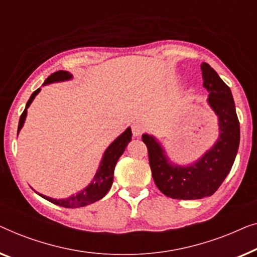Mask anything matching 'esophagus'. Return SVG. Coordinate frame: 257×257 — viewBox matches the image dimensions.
Returning a JSON list of instances; mask_svg holds the SVG:
<instances>
[{"label":"esophagus","mask_w":257,"mask_h":257,"mask_svg":"<svg viewBox=\"0 0 257 257\" xmlns=\"http://www.w3.org/2000/svg\"><path fill=\"white\" fill-rule=\"evenodd\" d=\"M132 133H133V135L135 136V137H140L141 135H142V133H143L142 124H140V123H134V124L132 125Z\"/></svg>","instance_id":"1"}]
</instances>
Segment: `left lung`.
Masks as SVG:
<instances>
[{
    "instance_id": "obj_1",
    "label": "left lung",
    "mask_w": 257,
    "mask_h": 257,
    "mask_svg": "<svg viewBox=\"0 0 257 257\" xmlns=\"http://www.w3.org/2000/svg\"><path fill=\"white\" fill-rule=\"evenodd\" d=\"M201 71L204 87L209 92L208 103L219 117L220 137L214 147L196 164L182 168L169 163L154 137L142 136L154 182L162 193L172 199L212 196L232 169L240 143V123L232 92L207 63L201 64Z\"/></svg>"
}]
</instances>
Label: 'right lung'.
Returning <instances> with one entry per match:
<instances>
[{
  "instance_id": "add662e5",
  "label": "right lung",
  "mask_w": 257,
  "mask_h": 257,
  "mask_svg": "<svg viewBox=\"0 0 257 257\" xmlns=\"http://www.w3.org/2000/svg\"><path fill=\"white\" fill-rule=\"evenodd\" d=\"M72 75L66 71H57L55 73H52L50 77L46 79L44 85H48L50 82L53 81H63V80H68L71 79ZM41 91V88L36 89V91L31 94L30 99L28 100L27 106H25V109L22 113L19 122V130L23 127L25 116H27V108L30 106L32 100L35 99V96ZM132 140V130L128 128L125 132L117 137L116 140L114 141L113 143L108 147L106 153L103 155L102 161H101L99 170H97L95 177H94V180L92 184L86 187L84 191L79 192L77 196H72L68 198V199H52V198L45 197L43 194H39V196L44 198V199L49 200L52 204L61 206V207L66 208H77V207H82V206L93 204L97 200H100L101 198L106 196L108 191H109L111 184H113V177H114V169L115 165H116V162L118 158L121 157V155L123 154L125 147L128 146V143Z\"/></svg>"
}]
</instances>
